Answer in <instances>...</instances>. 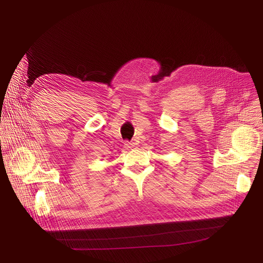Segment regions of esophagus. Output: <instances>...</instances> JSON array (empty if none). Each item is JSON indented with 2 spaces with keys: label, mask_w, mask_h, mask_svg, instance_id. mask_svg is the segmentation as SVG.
I'll return each instance as SVG.
<instances>
[{
  "label": "esophagus",
  "mask_w": 263,
  "mask_h": 263,
  "mask_svg": "<svg viewBox=\"0 0 263 263\" xmlns=\"http://www.w3.org/2000/svg\"><path fill=\"white\" fill-rule=\"evenodd\" d=\"M125 146H126L127 148H135V147H136V144H135V142H128V141H126V142H125Z\"/></svg>",
  "instance_id": "obj_1"
}]
</instances>
